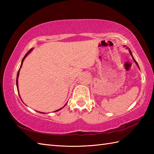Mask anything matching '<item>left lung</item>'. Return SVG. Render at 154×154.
Returning a JSON list of instances; mask_svg holds the SVG:
<instances>
[{"label": "left lung", "mask_w": 154, "mask_h": 154, "mask_svg": "<svg viewBox=\"0 0 154 154\" xmlns=\"http://www.w3.org/2000/svg\"><path fill=\"white\" fill-rule=\"evenodd\" d=\"M124 47H125V45H124ZM128 49V50H129V53H130V55H131V56H132V59H133V60L134 61V62H135V63H136V64L137 65H138V67H139V66H138V63H137V62H136V61L135 60V59L134 58V57H133V55H132V51H130V49L128 48H127Z\"/></svg>", "instance_id": "1"}]
</instances>
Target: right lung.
Instances as JSON below:
<instances>
[{"label": "right lung", "instance_id": "add662e5", "mask_svg": "<svg viewBox=\"0 0 154 154\" xmlns=\"http://www.w3.org/2000/svg\"><path fill=\"white\" fill-rule=\"evenodd\" d=\"M32 50H33V49H30V50H29L28 51V52H27V53H26V54L25 55H24V57H23V59H22V63H21V65H20V69H19V70H18V73H17V77H16V87H17V89H18V76H19V73H20V68H21V67H22V63H23V61H24V59L26 58V57L27 56V55H28V54H30V52L32 51ZM67 104V103H66ZM66 104H65V105H66ZM63 106V107H64ZM62 109V108H61V109H58V110H55V112H57V111H58V110H61ZM42 113V112H41Z\"/></svg>", "mask_w": 154, "mask_h": 154}]
</instances>
